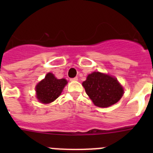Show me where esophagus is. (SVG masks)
I'll list each match as a JSON object with an SVG mask.
<instances>
[{
	"label": "esophagus",
	"mask_w": 153,
	"mask_h": 153,
	"mask_svg": "<svg viewBox=\"0 0 153 153\" xmlns=\"http://www.w3.org/2000/svg\"><path fill=\"white\" fill-rule=\"evenodd\" d=\"M70 80L76 81V80H78V77H77V76H76V77H74V78H71V79H70Z\"/></svg>",
	"instance_id": "esophagus-1"
}]
</instances>
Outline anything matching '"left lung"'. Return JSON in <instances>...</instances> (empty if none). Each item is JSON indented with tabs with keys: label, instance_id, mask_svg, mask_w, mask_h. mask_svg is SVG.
I'll list each match as a JSON object with an SVG mask.
<instances>
[{
	"label": "left lung",
	"instance_id": "1",
	"mask_svg": "<svg viewBox=\"0 0 153 153\" xmlns=\"http://www.w3.org/2000/svg\"><path fill=\"white\" fill-rule=\"evenodd\" d=\"M83 86L86 94L99 107L112 106L123 95V89L116 78L99 72L89 74Z\"/></svg>",
	"mask_w": 153,
	"mask_h": 153
}]
</instances>
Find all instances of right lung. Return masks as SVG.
Returning <instances> with one entry per match:
<instances>
[{"instance_id":"right-lung-1","label":"right lung","mask_w":153,"mask_h":153,"mask_svg":"<svg viewBox=\"0 0 153 153\" xmlns=\"http://www.w3.org/2000/svg\"><path fill=\"white\" fill-rule=\"evenodd\" d=\"M67 81L65 79H56L51 73L47 74L45 79L36 86V98L43 103H50L60 95Z\"/></svg>"}]
</instances>
